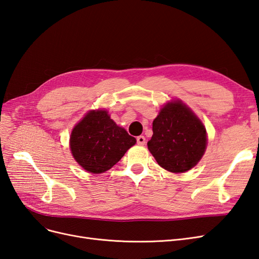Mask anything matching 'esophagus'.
Returning a JSON list of instances; mask_svg holds the SVG:
<instances>
[{
    "label": "esophagus",
    "mask_w": 259,
    "mask_h": 259,
    "mask_svg": "<svg viewBox=\"0 0 259 259\" xmlns=\"http://www.w3.org/2000/svg\"><path fill=\"white\" fill-rule=\"evenodd\" d=\"M137 144L139 145V146H144L145 144H146V138H145V136H138L137 137Z\"/></svg>",
    "instance_id": "obj_1"
}]
</instances>
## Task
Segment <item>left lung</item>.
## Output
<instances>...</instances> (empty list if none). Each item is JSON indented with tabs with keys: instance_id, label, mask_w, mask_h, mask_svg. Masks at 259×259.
Masks as SVG:
<instances>
[{
	"instance_id": "8db88e82",
	"label": "left lung",
	"mask_w": 259,
	"mask_h": 259,
	"mask_svg": "<svg viewBox=\"0 0 259 259\" xmlns=\"http://www.w3.org/2000/svg\"><path fill=\"white\" fill-rule=\"evenodd\" d=\"M148 149L159 165L171 173H185L197 165L205 152L204 125L180 100L167 103L152 123Z\"/></svg>"
}]
</instances>
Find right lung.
Here are the masks:
<instances>
[{"mask_svg":"<svg viewBox=\"0 0 259 259\" xmlns=\"http://www.w3.org/2000/svg\"><path fill=\"white\" fill-rule=\"evenodd\" d=\"M135 144L136 139L117 126L106 110L86 113L70 136L73 158L92 174L110 169Z\"/></svg>","mask_w":259,"mask_h":259,"instance_id":"right-lung-1","label":"right lung"}]
</instances>
